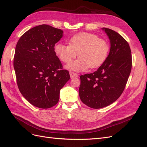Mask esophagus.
<instances>
[{"mask_svg": "<svg viewBox=\"0 0 147 147\" xmlns=\"http://www.w3.org/2000/svg\"><path fill=\"white\" fill-rule=\"evenodd\" d=\"M69 74H70V76L71 78H74L78 77V75L73 72H70Z\"/></svg>", "mask_w": 147, "mask_h": 147, "instance_id": "1", "label": "esophagus"}]
</instances>
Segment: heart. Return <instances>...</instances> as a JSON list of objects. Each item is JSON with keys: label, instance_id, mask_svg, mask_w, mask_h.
Returning <instances> with one entry per match:
<instances>
[{"label": "heart", "instance_id": "b5f03b06", "mask_svg": "<svg viewBox=\"0 0 147 147\" xmlns=\"http://www.w3.org/2000/svg\"><path fill=\"white\" fill-rule=\"evenodd\" d=\"M68 43L69 45L56 43L54 51L56 56L65 63H70L78 53L79 58L66 66L67 69L75 72L98 67L104 63L109 52L107 42L92 33L75 34L69 38Z\"/></svg>", "mask_w": 147, "mask_h": 147}]
</instances>
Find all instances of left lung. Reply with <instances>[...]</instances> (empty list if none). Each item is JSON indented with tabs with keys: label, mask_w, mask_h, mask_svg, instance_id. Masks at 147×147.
Here are the masks:
<instances>
[{
	"label": "left lung",
	"mask_w": 147,
	"mask_h": 147,
	"mask_svg": "<svg viewBox=\"0 0 147 147\" xmlns=\"http://www.w3.org/2000/svg\"><path fill=\"white\" fill-rule=\"evenodd\" d=\"M102 29L110 40L109 54L94 72L81 75L79 88L81 100L92 109L105 107L119 98L132 67L131 51L127 41L112 29Z\"/></svg>",
	"instance_id": "left-lung-1"
}]
</instances>
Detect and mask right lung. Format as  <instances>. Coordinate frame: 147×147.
<instances>
[{
    "instance_id": "right-lung-1",
    "label": "right lung",
    "mask_w": 147,
    "mask_h": 147,
    "mask_svg": "<svg viewBox=\"0 0 147 147\" xmlns=\"http://www.w3.org/2000/svg\"><path fill=\"white\" fill-rule=\"evenodd\" d=\"M63 30L47 24L28 30L19 39L13 66L21 94L32 105L41 109L55 106L61 89L70 77L54 51Z\"/></svg>"
}]
</instances>
